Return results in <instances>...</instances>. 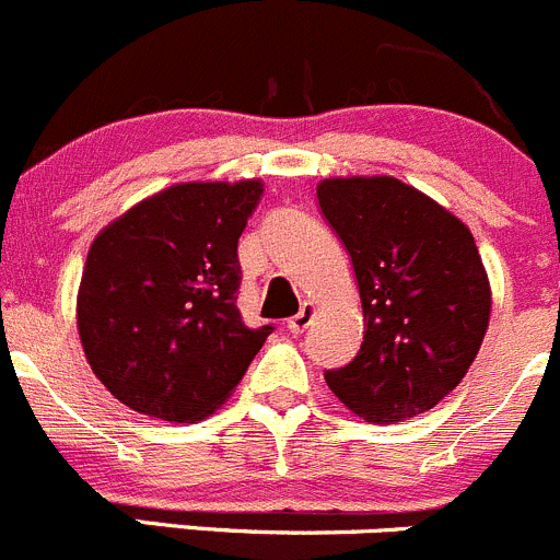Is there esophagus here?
<instances>
[{"label": "esophagus", "instance_id": "obj_1", "mask_svg": "<svg viewBox=\"0 0 560 560\" xmlns=\"http://www.w3.org/2000/svg\"><path fill=\"white\" fill-rule=\"evenodd\" d=\"M313 316H316V307H313V302H302V311L296 313V316H291L285 327H289V332L300 335V332H305L307 327H311Z\"/></svg>", "mask_w": 560, "mask_h": 560}]
</instances>
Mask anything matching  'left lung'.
<instances>
[{
	"label": "left lung",
	"mask_w": 560,
	"mask_h": 560,
	"mask_svg": "<svg viewBox=\"0 0 560 560\" xmlns=\"http://www.w3.org/2000/svg\"><path fill=\"white\" fill-rule=\"evenodd\" d=\"M318 206L354 264L363 346L324 374L346 409L398 423L443 401L476 360L492 291L470 228L393 175L324 178Z\"/></svg>",
	"instance_id": "obj_1"
}]
</instances>
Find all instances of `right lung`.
<instances>
[{"label":"right lung","instance_id":"right-lung-1","mask_svg":"<svg viewBox=\"0 0 560 560\" xmlns=\"http://www.w3.org/2000/svg\"><path fill=\"white\" fill-rule=\"evenodd\" d=\"M258 178L189 180L131 206L90 244L77 294L84 357L140 415L191 423L236 390L275 327H244L238 236Z\"/></svg>","mask_w":560,"mask_h":560}]
</instances>
